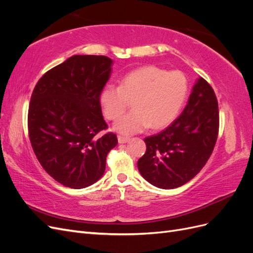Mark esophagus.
I'll return each instance as SVG.
<instances>
[{"instance_id":"1","label":"esophagus","mask_w":253,"mask_h":253,"mask_svg":"<svg viewBox=\"0 0 253 253\" xmlns=\"http://www.w3.org/2000/svg\"><path fill=\"white\" fill-rule=\"evenodd\" d=\"M128 141V138L127 137H125V136H118V142L119 143H126Z\"/></svg>"}]
</instances>
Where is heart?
Returning <instances> with one entry per match:
<instances>
[{
    "instance_id": "b5f03b06",
    "label": "heart",
    "mask_w": 253,
    "mask_h": 253,
    "mask_svg": "<svg viewBox=\"0 0 253 253\" xmlns=\"http://www.w3.org/2000/svg\"><path fill=\"white\" fill-rule=\"evenodd\" d=\"M188 94V81L180 72L143 66L126 74L119 86L106 84L100 94L105 118L117 119L133 101V111L114 125L117 132L133 135L151 126H168L177 116Z\"/></svg>"
}]
</instances>
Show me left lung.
<instances>
[{
  "label": "left lung",
  "instance_id": "obj_1",
  "mask_svg": "<svg viewBox=\"0 0 253 253\" xmlns=\"http://www.w3.org/2000/svg\"><path fill=\"white\" fill-rule=\"evenodd\" d=\"M218 126L215 93L200 78L180 116L163 132L144 139L147 150L137 163L141 176L160 189L185 185L208 162L217 140Z\"/></svg>",
  "mask_w": 253,
  "mask_h": 253
}]
</instances>
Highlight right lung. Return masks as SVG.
Listing matches in <instances>:
<instances>
[{"instance_id": "add662e5", "label": "right lung", "mask_w": 253, "mask_h": 253, "mask_svg": "<svg viewBox=\"0 0 253 253\" xmlns=\"http://www.w3.org/2000/svg\"><path fill=\"white\" fill-rule=\"evenodd\" d=\"M113 61L76 55L38 81L28 109V135L43 169L61 185L82 189L101 178L117 136L106 133L100 94Z\"/></svg>"}]
</instances>
